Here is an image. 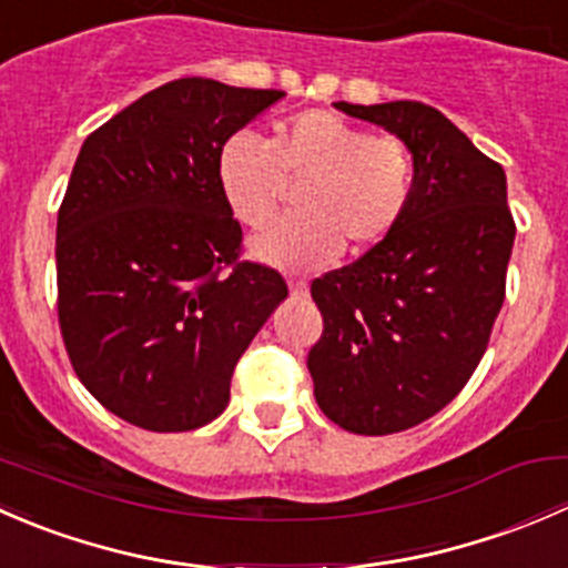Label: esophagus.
Here are the masks:
<instances>
[{
	"mask_svg": "<svg viewBox=\"0 0 568 568\" xmlns=\"http://www.w3.org/2000/svg\"><path fill=\"white\" fill-rule=\"evenodd\" d=\"M288 291H291V294H294V296H305V294H307V283H305V280H291Z\"/></svg>",
	"mask_w": 568,
	"mask_h": 568,
	"instance_id": "34e87169",
	"label": "esophagus"
}]
</instances>
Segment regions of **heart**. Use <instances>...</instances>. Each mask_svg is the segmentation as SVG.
Masks as SVG:
<instances>
[{"label":"heart","mask_w":568,"mask_h":568,"mask_svg":"<svg viewBox=\"0 0 568 568\" xmlns=\"http://www.w3.org/2000/svg\"><path fill=\"white\" fill-rule=\"evenodd\" d=\"M288 181L305 214L252 239V257L307 272L352 250L385 242L404 220L415 181L412 151L395 134H368L341 114L311 109L285 120L272 142L255 131H233L216 153V183L227 209L250 227L280 214Z\"/></svg>","instance_id":"obj_1"}]
</instances>
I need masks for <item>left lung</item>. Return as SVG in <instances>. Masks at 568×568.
Segmentation results:
<instances>
[{
	"label": "left lung",
	"mask_w": 568,
	"mask_h": 568,
	"mask_svg": "<svg viewBox=\"0 0 568 568\" xmlns=\"http://www.w3.org/2000/svg\"><path fill=\"white\" fill-rule=\"evenodd\" d=\"M335 109L409 145L412 197L398 227L311 285L324 335L307 354L326 417L365 437L404 432L448 406L506 300L514 216L506 173L420 101Z\"/></svg>",
	"instance_id": "1"
}]
</instances>
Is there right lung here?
I'll return each mask as SVG.
<instances>
[{
    "label": "right lung",
    "mask_w": 568,
    "mask_h": 568,
    "mask_svg": "<svg viewBox=\"0 0 568 568\" xmlns=\"http://www.w3.org/2000/svg\"><path fill=\"white\" fill-rule=\"evenodd\" d=\"M283 95L175 79L79 151L57 214L62 341L93 398L134 426L220 417L239 357L288 296L274 268L236 263L242 225L216 183L222 142Z\"/></svg>",
    "instance_id": "obj_1"
}]
</instances>
